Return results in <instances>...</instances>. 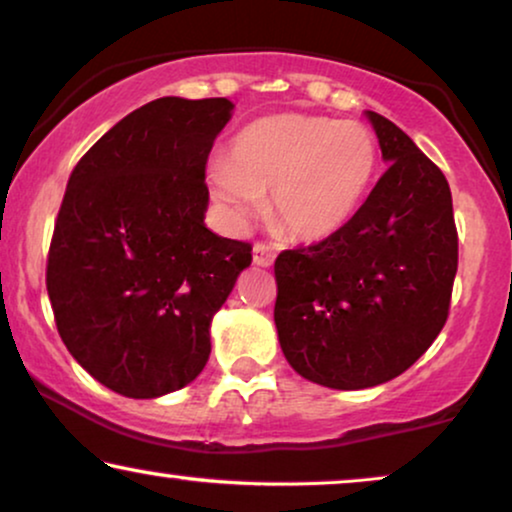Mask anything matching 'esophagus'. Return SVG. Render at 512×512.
Masks as SVG:
<instances>
[{
  "mask_svg": "<svg viewBox=\"0 0 512 512\" xmlns=\"http://www.w3.org/2000/svg\"><path fill=\"white\" fill-rule=\"evenodd\" d=\"M274 260H276V252L271 245L255 243V248H252V262H255L257 267H271Z\"/></svg>",
  "mask_w": 512,
  "mask_h": 512,
  "instance_id": "obj_1",
  "label": "esophagus"
}]
</instances>
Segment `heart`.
<instances>
[{
    "mask_svg": "<svg viewBox=\"0 0 512 512\" xmlns=\"http://www.w3.org/2000/svg\"><path fill=\"white\" fill-rule=\"evenodd\" d=\"M377 163V140L358 121L269 114L234 135L227 161L210 166L208 185L238 224L269 194V215L285 234L323 241L356 215Z\"/></svg>",
    "mask_w": 512,
    "mask_h": 512,
    "instance_id": "obj_1",
    "label": "heart"
}]
</instances>
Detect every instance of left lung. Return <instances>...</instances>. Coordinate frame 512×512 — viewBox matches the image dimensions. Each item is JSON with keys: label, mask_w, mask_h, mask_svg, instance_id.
I'll return each mask as SVG.
<instances>
[{"label": "left lung", "mask_w": 512, "mask_h": 512, "mask_svg": "<svg viewBox=\"0 0 512 512\" xmlns=\"http://www.w3.org/2000/svg\"><path fill=\"white\" fill-rule=\"evenodd\" d=\"M386 173L344 229L276 257L274 320L313 384L358 391L403 374L447 323L459 267L452 192L407 133L367 112Z\"/></svg>", "instance_id": "obj_1"}]
</instances>
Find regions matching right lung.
<instances>
[{
    "label": "right lung",
    "mask_w": 512,
    "mask_h": 512,
    "mask_svg": "<svg viewBox=\"0 0 512 512\" xmlns=\"http://www.w3.org/2000/svg\"><path fill=\"white\" fill-rule=\"evenodd\" d=\"M234 105L159 98L109 128L74 166L46 260L58 335L84 370L126 398L199 377L210 320L252 245L203 224L206 163Z\"/></svg>",
    "instance_id": "right-lung-1"
}]
</instances>
